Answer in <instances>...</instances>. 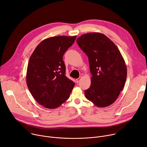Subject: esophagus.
<instances>
[{
	"instance_id": "esophagus-1",
	"label": "esophagus",
	"mask_w": 147,
	"mask_h": 147,
	"mask_svg": "<svg viewBox=\"0 0 147 147\" xmlns=\"http://www.w3.org/2000/svg\"><path fill=\"white\" fill-rule=\"evenodd\" d=\"M81 78H82V77H79L78 78L76 79V83H79V82H80V80H81Z\"/></svg>"
}]
</instances>
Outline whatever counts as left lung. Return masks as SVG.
Listing matches in <instances>:
<instances>
[{
    "label": "left lung",
    "instance_id": "1",
    "mask_svg": "<svg viewBox=\"0 0 147 147\" xmlns=\"http://www.w3.org/2000/svg\"><path fill=\"white\" fill-rule=\"evenodd\" d=\"M88 57L90 87L84 91L86 98L98 107L112 104L118 98L127 79V66L115 45L102 33L94 32L77 39Z\"/></svg>",
    "mask_w": 147,
    "mask_h": 147
}]
</instances>
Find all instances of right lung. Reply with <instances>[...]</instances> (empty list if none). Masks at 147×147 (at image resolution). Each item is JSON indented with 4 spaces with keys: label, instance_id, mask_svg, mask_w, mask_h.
Here are the masks:
<instances>
[{
    "label": "right lung",
    "instance_id": "1",
    "mask_svg": "<svg viewBox=\"0 0 147 147\" xmlns=\"http://www.w3.org/2000/svg\"><path fill=\"white\" fill-rule=\"evenodd\" d=\"M76 36L46 38L32 54L28 65L26 83L34 97L44 107H59L69 98L75 83L65 76L63 56L74 43Z\"/></svg>",
    "mask_w": 147,
    "mask_h": 147
}]
</instances>
